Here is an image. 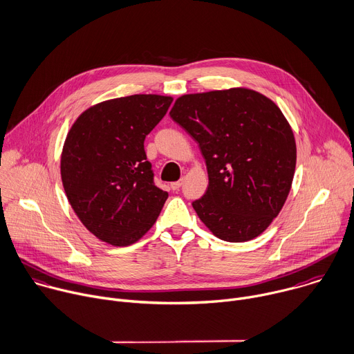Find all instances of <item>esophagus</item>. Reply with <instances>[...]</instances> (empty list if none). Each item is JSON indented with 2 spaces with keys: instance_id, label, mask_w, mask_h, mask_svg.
Instances as JSON below:
<instances>
[{
  "instance_id": "1",
  "label": "esophagus",
  "mask_w": 354,
  "mask_h": 354,
  "mask_svg": "<svg viewBox=\"0 0 354 354\" xmlns=\"http://www.w3.org/2000/svg\"><path fill=\"white\" fill-rule=\"evenodd\" d=\"M183 181H184L183 178H181V180H178V181H174V183H171V184H170V187L176 191V189H178V188L183 185Z\"/></svg>"
}]
</instances>
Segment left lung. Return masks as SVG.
Wrapping results in <instances>:
<instances>
[{
  "label": "left lung",
  "instance_id": "left-lung-1",
  "mask_svg": "<svg viewBox=\"0 0 354 354\" xmlns=\"http://www.w3.org/2000/svg\"><path fill=\"white\" fill-rule=\"evenodd\" d=\"M170 117L199 145L209 185L192 202L199 219L230 243L259 236L279 215L296 169V140L280 109L245 88L184 95Z\"/></svg>",
  "mask_w": 354,
  "mask_h": 354
}]
</instances>
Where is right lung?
<instances>
[{"label":"right lung","instance_id":"right-lung-1","mask_svg":"<svg viewBox=\"0 0 354 354\" xmlns=\"http://www.w3.org/2000/svg\"><path fill=\"white\" fill-rule=\"evenodd\" d=\"M173 99L132 95L99 103L71 127L61 155L66 198L84 226L111 245H129L156 222L169 196L153 180L147 135Z\"/></svg>","mask_w":354,"mask_h":354}]
</instances>
